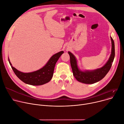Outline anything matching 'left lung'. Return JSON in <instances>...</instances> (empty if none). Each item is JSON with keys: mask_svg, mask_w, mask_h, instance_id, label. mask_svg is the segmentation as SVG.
Returning a JSON list of instances; mask_svg holds the SVG:
<instances>
[{"mask_svg": "<svg viewBox=\"0 0 124 124\" xmlns=\"http://www.w3.org/2000/svg\"><path fill=\"white\" fill-rule=\"evenodd\" d=\"M112 41V53L108 61L102 67L93 71H81L78 68L75 56L70 52V64L74 76L77 80L85 84H93L101 80L107 75L112 65L115 56V44L113 39L110 37Z\"/></svg>", "mask_w": 124, "mask_h": 124, "instance_id": "left-lung-1", "label": "left lung"}]
</instances>
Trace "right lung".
I'll return each mask as SVG.
<instances>
[{"mask_svg":"<svg viewBox=\"0 0 124 124\" xmlns=\"http://www.w3.org/2000/svg\"><path fill=\"white\" fill-rule=\"evenodd\" d=\"M63 53V51H61L55 54L51 57L47 63L42 68L30 73H23L19 71L12 66L9 60L8 61L13 71L19 79L30 85H40L49 82L51 80L53 77L55 64Z\"/></svg>","mask_w":124,"mask_h":124,"instance_id":"1","label":"right lung"}]
</instances>
